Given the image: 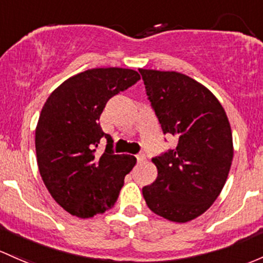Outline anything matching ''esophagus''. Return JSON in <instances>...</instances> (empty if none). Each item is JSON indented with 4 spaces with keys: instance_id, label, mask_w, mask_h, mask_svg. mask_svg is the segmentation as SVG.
<instances>
[{
    "instance_id": "34e87169",
    "label": "esophagus",
    "mask_w": 263,
    "mask_h": 263,
    "mask_svg": "<svg viewBox=\"0 0 263 263\" xmlns=\"http://www.w3.org/2000/svg\"><path fill=\"white\" fill-rule=\"evenodd\" d=\"M136 159H137V162H142V161H145V159H146V156H145V154H137L136 155Z\"/></svg>"
}]
</instances>
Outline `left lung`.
Segmentation results:
<instances>
[{"mask_svg":"<svg viewBox=\"0 0 263 263\" xmlns=\"http://www.w3.org/2000/svg\"><path fill=\"white\" fill-rule=\"evenodd\" d=\"M162 132L176 147L153 159L157 178L142 187L155 214L176 223L208 211L228 178L233 160L226 110L208 88L178 71L140 69Z\"/></svg>","mask_w":263,"mask_h":263,"instance_id":"left-lung-1","label":"left lung"}]
</instances>
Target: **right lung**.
Masks as SVG:
<instances>
[{
    "label": "right lung",
    "instance_id": "obj_1",
    "mask_svg": "<svg viewBox=\"0 0 263 263\" xmlns=\"http://www.w3.org/2000/svg\"><path fill=\"white\" fill-rule=\"evenodd\" d=\"M140 79L132 69H88L46 99L35 129L37 166L51 197L71 215L90 218L112 208L136 165L131 155L113 154L112 137L98 121L107 102ZM103 137L107 146L99 155Z\"/></svg>",
    "mask_w": 263,
    "mask_h": 263
}]
</instances>
